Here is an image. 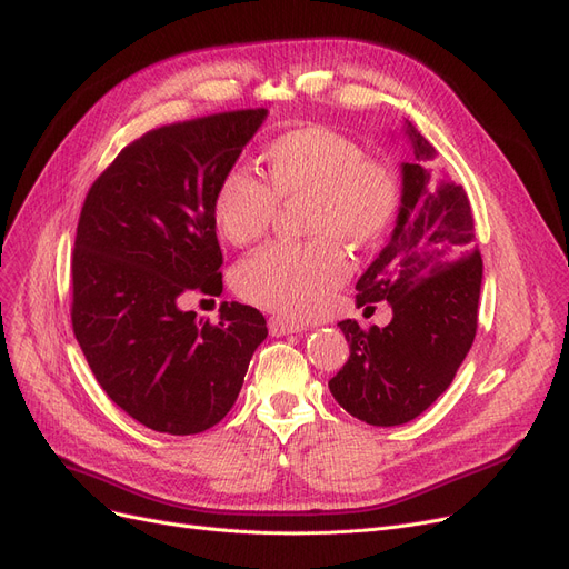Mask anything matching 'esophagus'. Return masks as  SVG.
<instances>
[{
    "label": "esophagus",
    "mask_w": 569,
    "mask_h": 569,
    "mask_svg": "<svg viewBox=\"0 0 569 569\" xmlns=\"http://www.w3.org/2000/svg\"><path fill=\"white\" fill-rule=\"evenodd\" d=\"M269 332L273 335V338H283V335H292V332H302L307 330V326L298 323V321H288V319H281V317H271L269 323H267Z\"/></svg>",
    "instance_id": "1"
}]
</instances>
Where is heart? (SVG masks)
Returning <instances> with one entry per match:
<instances>
[{
    "label": "heart",
    "instance_id": "1",
    "mask_svg": "<svg viewBox=\"0 0 569 569\" xmlns=\"http://www.w3.org/2000/svg\"><path fill=\"white\" fill-rule=\"evenodd\" d=\"M269 184L246 168L222 178L213 213L222 237L248 246L267 234L279 199L309 197L307 243H273L237 267L239 296L286 317H313L349 279L351 248L380 243L403 203V184L387 161L366 157L361 142L328 129L302 126L264 150Z\"/></svg>",
    "mask_w": 569,
    "mask_h": 569
}]
</instances>
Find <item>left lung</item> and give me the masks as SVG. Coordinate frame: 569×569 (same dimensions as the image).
<instances>
[{
  "instance_id": "left-lung-1",
  "label": "left lung",
  "mask_w": 569,
  "mask_h": 569,
  "mask_svg": "<svg viewBox=\"0 0 569 569\" xmlns=\"http://www.w3.org/2000/svg\"><path fill=\"white\" fill-rule=\"evenodd\" d=\"M412 163H401L403 203L389 243L356 283V305L389 302L387 328L340 321L349 361L328 382L349 415L398 427L422 415L467 359L478 328L482 260L465 187L429 166L433 144L410 121Z\"/></svg>"
}]
</instances>
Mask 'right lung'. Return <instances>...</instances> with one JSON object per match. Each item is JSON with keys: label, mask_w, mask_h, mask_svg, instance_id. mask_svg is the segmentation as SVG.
<instances>
[{"label": "right lung", "mask_w": 569, "mask_h": 569, "mask_svg": "<svg viewBox=\"0 0 569 569\" xmlns=\"http://www.w3.org/2000/svg\"><path fill=\"white\" fill-rule=\"evenodd\" d=\"M267 110L161 126L104 168L83 201L72 328L98 385L140 425L189 436L234 406L267 321L220 305L213 326L180 302L222 292L216 192Z\"/></svg>", "instance_id": "obj_1"}]
</instances>
